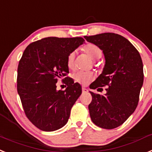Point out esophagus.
<instances>
[{
    "label": "esophagus",
    "instance_id": "1",
    "mask_svg": "<svg viewBox=\"0 0 152 152\" xmlns=\"http://www.w3.org/2000/svg\"><path fill=\"white\" fill-rule=\"evenodd\" d=\"M88 89L86 88H82V92H88Z\"/></svg>",
    "mask_w": 152,
    "mask_h": 152
}]
</instances>
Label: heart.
I'll return each mask as SVG.
<instances>
[{"label": "heart", "mask_w": 152, "mask_h": 152, "mask_svg": "<svg viewBox=\"0 0 152 152\" xmlns=\"http://www.w3.org/2000/svg\"><path fill=\"white\" fill-rule=\"evenodd\" d=\"M84 52L86 53L93 60H97L102 56V50L94 44H87L83 47ZM75 53L71 52L67 57V66L70 70L75 68ZM95 77V75L92 71H77L74 75L75 81L82 85H88Z\"/></svg>", "instance_id": "b5f03b06"}]
</instances>
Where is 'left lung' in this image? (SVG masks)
Here are the masks:
<instances>
[{
	"instance_id": "left-lung-1",
	"label": "left lung",
	"mask_w": 152,
	"mask_h": 152,
	"mask_svg": "<svg viewBox=\"0 0 152 152\" xmlns=\"http://www.w3.org/2000/svg\"><path fill=\"white\" fill-rule=\"evenodd\" d=\"M85 38L101 48L106 61L102 74L90 85L91 89L101 87L98 90L107 86L105 95L90 92L91 118L100 128L113 129L121 125L138 106L144 81L142 60L132 43L119 34L104 33Z\"/></svg>"
}]
</instances>
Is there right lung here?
Here are the masks:
<instances>
[{"instance_id": "1", "label": "right lung", "mask_w": 152, "mask_h": 152, "mask_svg": "<svg viewBox=\"0 0 152 152\" xmlns=\"http://www.w3.org/2000/svg\"><path fill=\"white\" fill-rule=\"evenodd\" d=\"M82 37H45L31 43L24 50L18 67L17 88L28 120L45 132H53L67 122L81 87L67 77V57L79 45ZM60 78L67 85L57 91Z\"/></svg>"}]
</instances>
